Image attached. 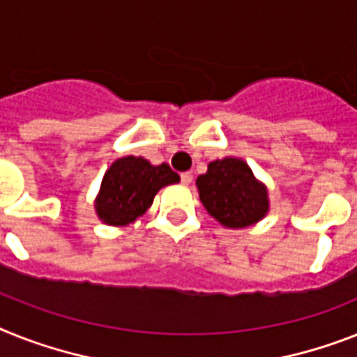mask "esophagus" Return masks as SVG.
Returning a JSON list of instances; mask_svg holds the SVG:
<instances>
[{"label": "esophagus", "instance_id": "obj_1", "mask_svg": "<svg viewBox=\"0 0 357 357\" xmlns=\"http://www.w3.org/2000/svg\"><path fill=\"white\" fill-rule=\"evenodd\" d=\"M181 178H182V184L190 185V184H191V181H193V175H191L190 172H185V173H182Z\"/></svg>", "mask_w": 357, "mask_h": 357}]
</instances>
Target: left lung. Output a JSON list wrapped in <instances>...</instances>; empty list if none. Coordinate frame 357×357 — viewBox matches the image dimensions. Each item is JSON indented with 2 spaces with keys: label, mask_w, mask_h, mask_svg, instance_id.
<instances>
[{
  "label": "left lung",
  "mask_w": 357,
  "mask_h": 357,
  "mask_svg": "<svg viewBox=\"0 0 357 357\" xmlns=\"http://www.w3.org/2000/svg\"><path fill=\"white\" fill-rule=\"evenodd\" d=\"M197 190L206 211L228 229L257 225L270 211V193L252 167L237 157H225L208 164L197 176Z\"/></svg>",
  "instance_id": "left-lung-1"
}]
</instances>
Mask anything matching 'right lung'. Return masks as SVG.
I'll return each instance as SVG.
<instances>
[{"mask_svg":"<svg viewBox=\"0 0 357 357\" xmlns=\"http://www.w3.org/2000/svg\"><path fill=\"white\" fill-rule=\"evenodd\" d=\"M178 181L181 176L167 164L153 166L146 158L132 155L116 158L102 178L94 211L104 225L123 228L149 210L162 188Z\"/></svg>","mask_w":357,"mask_h":357,"instance_id":"add662e5","label":"right lung"}]
</instances>
